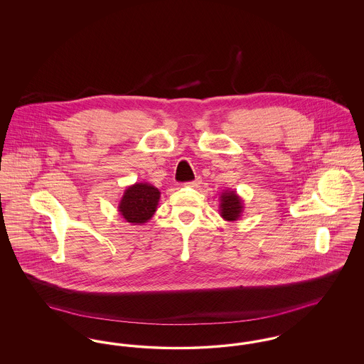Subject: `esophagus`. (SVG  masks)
Listing matches in <instances>:
<instances>
[{
	"label": "esophagus",
	"instance_id": "34e87169",
	"mask_svg": "<svg viewBox=\"0 0 364 364\" xmlns=\"http://www.w3.org/2000/svg\"><path fill=\"white\" fill-rule=\"evenodd\" d=\"M200 183H202V180H200V177H196L193 181H190V183H187V186H190V187H193V188H198L199 186H200Z\"/></svg>",
	"mask_w": 364,
	"mask_h": 364
}]
</instances>
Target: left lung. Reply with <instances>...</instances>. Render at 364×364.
<instances>
[{
    "label": "left lung",
    "instance_id": "1",
    "mask_svg": "<svg viewBox=\"0 0 364 364\" xmlns=\"http://www.w3.org/2000/svg\"><path fill=\"white\" fill-rule=\"evenodd\" d=\"M244 202L236 191L225 190L220 196V215L229 223L242 217Z\"/></svg>",
    "mask_w": 364,
    "mask_h": 364
}]
</instances>
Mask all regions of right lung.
Returning <instances> with one entry per match:
<instances>
[{"label":"right lung","instance_id":"obj_1","mask_svg":"<svg viewBox=\"0 0 364 364\" xmlns=\"http://www.w3.org/2000/svg\"><path fill=\"white\" fill-rule=\"evenodd\" d=\"M161 192L154 186L141 181L127 187L122 193L119 211L122 218L132 225H143L156 211Z\"/></svg>","mask_w":364,"mask_h":364}]
</instances>
